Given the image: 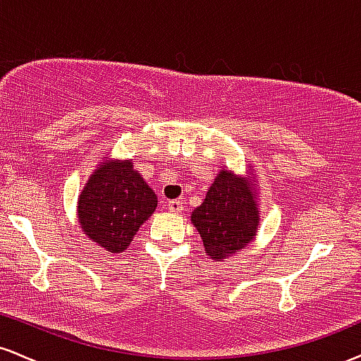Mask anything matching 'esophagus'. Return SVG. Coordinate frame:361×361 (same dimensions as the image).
<instances>
[{
  "label": "esophagus",
  "instance_id": "34e87169",
  "mask_svg": "<svg viewBox=\"0 0 361 361\" xmlns=\"http://www.w3.org/2000/svg\"><path fill=\"white\" fill-rule=\"evenodd\" d=\"M183 209H185V205H183V202H181V200L168 202V210H169V212L180 214V212H183Z\"/></svg>",
  "mask_w": 361,
  "mask_h": 361
}]
</instances>
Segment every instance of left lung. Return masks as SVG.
Returning <instances> with one entry per match:
<instances>
[{
  "label": "left lung",
  "mask_w": 361,
  "mask_h": 361,
  "mask_svg": "<svg viewBox=\"0 0 361 361\" xmlns=\"http://www.w3.org/2000/svg\"><path fill=\"white\" fill-rule=\"evenodd\" d=\"M192 222L212 259H226L244 250L259 222L252 188L227 169L221 171L204 204L193 210Z\"/></svg>",
  "instance_id": "obj_1"
}]
</instances>
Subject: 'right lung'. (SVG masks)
I'll use <instances>...</instances> for the list:
<instances>
[{
  "mask_svg": "<svg viewBox=\"0 0 361 361\" xmlns=\"http://www.w3.org/2000/svg\"><path fill=\"white\" fill-rule=\"evenodd\" d=\"M156 193L130 161L103 163L90 178L78 202L81 229L91 241L120 252L156 210Z\"/></svg>",
  "mask_w": 361,
  "mask_h": 361,
  "instance_id": "right-lung-1",
  "label": "right lung"
}]
</instances>
